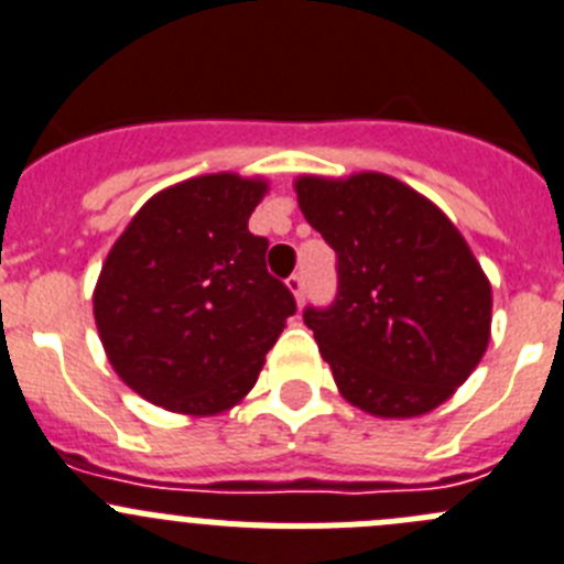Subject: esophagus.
Here are the masks:
<instances>
[{"mask_svg":"<svg viewBox=\"0 0 564 564\" xmlns=\"http://www.w3.org/2000/svg\"><path fill=\"white\" fill-rule=\"evenodd\" d=\"M288 291H291L293 296H296V302L302 304V299H304V276H302V273H293V276H288Z\"/></svg>","mask_w":564,"mask_h":564,"instance_id":"34e87169","label":"esophagus"}]
</instances>
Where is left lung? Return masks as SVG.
Returning <instances> with one entry per match:
<instances>
[{
	"label": "left lung",
	"instance_id": "left-lung-1",
	"mask_svg": "<svg viewBox=\"0 0 564 564\" xmlns=\"http://www.w3.org/2000/svg\"><path fill=\"white\" fill-rule=\"evenodd\" d=\"M299 207L337 254V296L307 307L343 399L379 417L440 406L490 340V282L459 229L388 174L299 176Z\"/></svg>",
	"mask_w": 564,
	"mask_h": 564
}]
</instances>
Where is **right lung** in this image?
<instances>
[{
	"instance_id": "obj_1",
	"label": "right lung",
	"mask_w": 564,
	"mask_h": 564,
	"mask_svg": "<svg viewBox=\"0 0 564 564\" xmlns=\"http://www.w3.org/2000/svg\"><path fill=\"white\" fill-rule=\"evenodd\" d=\"M262 180L193 176L152 196L112 243L94 291L110 366L152 404L216 415L254 388L296 313L249 232Z\"/></svg>"
}]
</instances>
